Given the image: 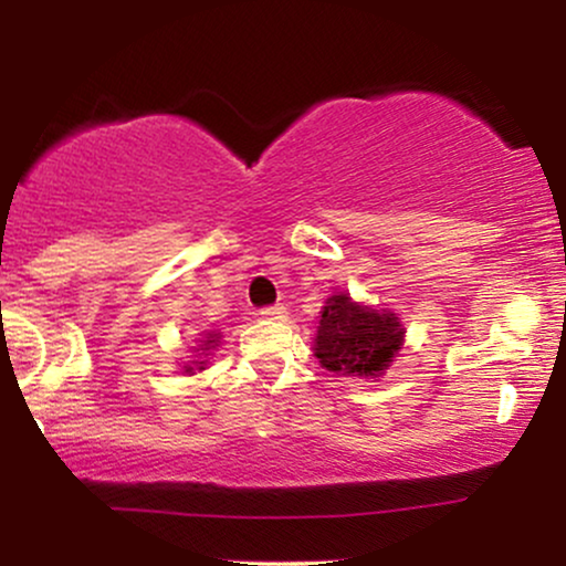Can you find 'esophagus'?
Masks as SVG:
<instances>
[{"instance_id":"1","label":"esophagus","mask_w":566,"mask_h":566,"mask_svg":"<svg viewBox=\"0 0 566 566\" xmlns=\"http://www.w3.org/2000/svg\"><path fill=\"white\" fill-rule=\"evenodd\" d=\"M262 319H270V322H283L285 316H289V312H285L283 304H275V306H265L260 312Z\"/></svg>"}]
</instances>
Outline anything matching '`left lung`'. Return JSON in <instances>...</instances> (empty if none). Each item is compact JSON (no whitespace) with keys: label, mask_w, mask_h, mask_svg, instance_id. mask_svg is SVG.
<instances>
[{"label":"left lung","mask_w":566,"mask_h":566,"mask_svg":"<svg viewBox=\"0 0 566 566\" xmlns=\"http://www.w3.org/2000/svg\"><path fill=\"white\" fill-rule=\"evenodd\" d=\"M405 335L407 327L391 308L363 304L339 291L319 312L314 355L337 376L378 378L405 347Z\"/></svg>","instance_id":"1"}]
</instances>
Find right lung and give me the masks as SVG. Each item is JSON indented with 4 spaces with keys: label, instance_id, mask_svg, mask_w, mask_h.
Masks as SVG:
<instances>
[{
    "label": "right lung",
    "instance_id": "obj_1",
    "mask_svg": "<svg viewBox=\"0 0 566 566\" xmlns=\"http://www.w3.org/2000/svg\"><path fill=\"white\" fill-rule=\"evenodd\" d=\"M221 332H216V329H211V332H203V335H200L198 339H196V347H192V360H188L182 366V374H188V376H196V370L200 374V370H206V366H208V360L213 358V353L219 350V345H221Z\"/></svg>",
    "mask_w": 566,
    "mask_h": 566
}]
</instances>
